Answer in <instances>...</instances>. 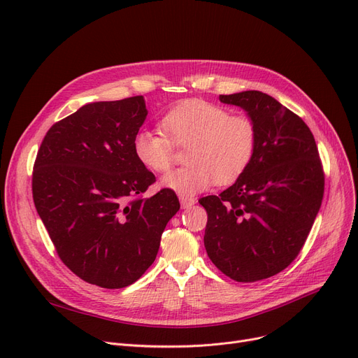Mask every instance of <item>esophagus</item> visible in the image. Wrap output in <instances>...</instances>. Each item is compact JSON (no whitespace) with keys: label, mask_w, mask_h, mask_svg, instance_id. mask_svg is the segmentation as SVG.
Instances as JSON below:
<instances>
[{"label":"esophagus","mask_w":358,"mask_h":358,"mask_svg":"<svg viewBox=\"0 0 358 358\" xmlns=\"http://www.w3.org/2000/svg\"><path fill=\"white\" fill-rule=\"evenodd\" d=\"M180 203H181V208L182 209H190L192 206H194L196 200L193 197H184V196H181L180 197Z\"/></svg>","instance_id":"obj_1"}]
</instances>
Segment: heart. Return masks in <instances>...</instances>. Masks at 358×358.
<instances>
[{
	"label": "heart",
	"instance_id": "obj_1",
	"mask_svg": "<svg viewBox=\"0 0 358 358\" xmlns=\"http://www.w3.org/2000/svg\"><path fill=\"white\" fill-rule=\"evenodd\" d=\"M165 130L141 129L134 136L138 161L154 173H168L176 146H190L189 166L162 180L165 189L193 196L217 184H231L250 166L257 149V129L243 115H231L224 107L203 100H187L173 107L161 120Z\"/></svg>",
	"mask_w": 358,
	"mask_h": 358
}]
</instances>
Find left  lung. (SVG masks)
I'll use <instances>...</instances> for the list:
<instances>
[{
  "mask_svg": "<svg viewBox=\"0 0 358 358\" xmlns=\"http://www.w3.org/2000/svg\"><path fill=\"white\" fill-rule=\"evenodd\" d=\"M219 100L247 113L257 149L229 189L199 200L208 212L204 247L223 274L252 283L283 271L302 250L322 203L324 171L310 129L268 94Z\"/></svg>",
  "mask_w": 358,
  "mask_h": 358,
  "instance_id": "left-lung-1",
  "label": "left lung"
}]
</instances>
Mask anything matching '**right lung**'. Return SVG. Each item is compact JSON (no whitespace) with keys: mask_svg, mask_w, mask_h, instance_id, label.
Instances as JSON below:
<instances>
[{"mask_svg":"<svg viewBox=\"0 0 358 358\" xmlns=\"http://www.w3.org/2000/svg\"><path fill=\"white\" fill-rule=\"evenodd\" d=\"M146 116L142 96L85 104L48 130L34 162L33 200L56 252L104 289L141 278L180 210L169 189L141 197L155 182L131 145Z\"/></svg>","mask_w":358,"mask_h":358,"instance_id":"add662e5","label":"right lung"}]
</instances>
